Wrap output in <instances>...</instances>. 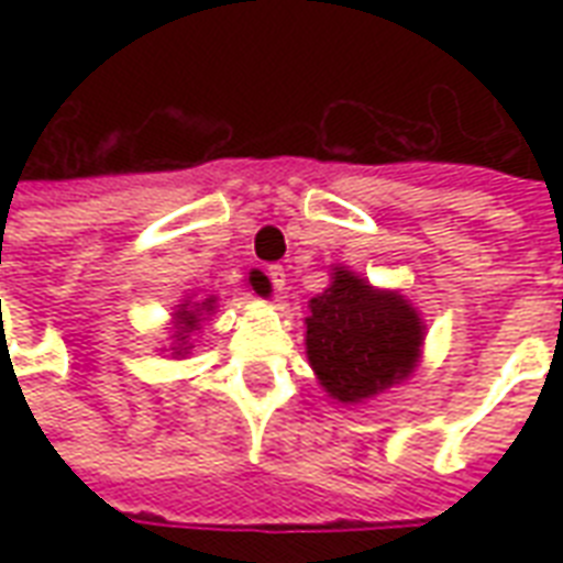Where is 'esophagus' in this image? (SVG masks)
Returning <instances> with one entry per match:
<instances>
[{"mask_svg":"<svg viewBox=\"0 0 563 563\" xmlns=\"http://www.w3.org/2000/svg\"><path fill=\"white\" fill-rule=\"evenodd\" d=\"M268 280H272V286H274V291H277V295H280L283 289H286V268H283V265H268Z\"/></svg>","mask_w":563,"mask_h":563,"instance_id":"obj_1","label":"esophagus"}]
</instances>
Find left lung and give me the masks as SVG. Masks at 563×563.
<instances>
[{
    "instance_id": "8db88e82",
    "label": "left lung",
    "mask_w": 563,
    "mask_h": 563,
    "mask_svg": "<svg viewBox=\"0 0 563 563\" xmlns=\"http://www.w3.org/2000/svg\"><path fill=\"white\" fill-rule=\"evenodd\" d=\"M309 362L335 400H365L415 368L423 327L400 295L335 268L333 286L309 300Z\"/></svg>"
}]
</instances>
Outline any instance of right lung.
<instances>
[{
	"instance_id": "obj_1",
	"label": "right lung",
	"mask_w": 563,
	"mask_h": 563,
	"mask_svg": "<svg viewBox=\"0 0 563 563\" xmlns=\"http://www.w3.org/2000/svg\"><path fill=\"white\" fill-rule=\"evenodd\" d=\"M251 283H254L256 291H263V283L256 280V277H251ZM210 303H212V300H207V303H201V307H210ZM198 312H201V309H187V307L180 309L178 318H180V324H184V327H180V339H178V342H184V339H187V335H184V333H192L195 327H198Z\"/></svg>"
}]
</instances>
